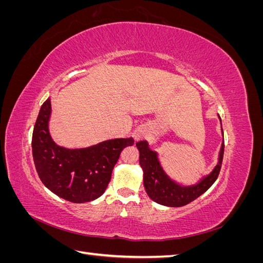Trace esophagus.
<instances>
[{"instance_id": "1", "label": "esophagus", "mask_w": 263, "mask_h": 263, "mask_svg": "<svg viewBox=\"0 0 263 263\" xmlns=\"http://www.w3.org/2000/svg\"><path fill=\"white\" fill-rule=\"evenodd\" d=\"M142 138H144V136H142L141 134H137L136 136H135V139H136V140H140V139H142Z\"/></svg>"}]
</instances>
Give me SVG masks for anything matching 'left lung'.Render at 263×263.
<instances>
[{
	"instance_id": "1",
	"label": "left lung",
	"mask_w": 263,
	"mask_h": 263,
	"mask_svg": "<svg viewBox=\"0 0 263 263\" xmlns=\"http://www.w3.org/2000/svg\"><path fill=\"white\" fill-rule=\"evenodd\" d=\"M219 121L221 124L220 117ZM136 147L139 151V164L144 172V186L148 196L154 202L169 208H181L205 193L216 181L224 157V142H222L218 162L212 172L202 177L195 184L183 185L166 176L158 160V153L149 149L146 140L136 142Z\"/></svg>"
}]
</instances>
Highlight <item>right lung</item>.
<instances>
[{"mask_svg": "<svg viewBox=\"0 0 263 263\" xmlns=\"http://www.w3.org/2000/svg\"><path fill=\"white\" fill-rule=\"evenodd\" d=\"M51 102L47 99L39 110L31 139L36 170L44 185L72 203H85L100 197L110 181L122 150L134 139H108L86 148H65L49 133Z\"/></svg>", "mask_w": 263, "mask_h": 263, "instance_id": "right-lung-1", "label": "right lung"}]
</instances>
